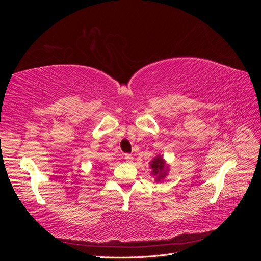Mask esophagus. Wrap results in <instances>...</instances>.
Returning a JSON list of instances; mask_svg holds the SVG:
<instances>
[{
	"instance_id": "34e87169",
	"label": "esophagus",
	"mask_w": 261,
	"mask_h": 261,
	"mask_svg": "<svg viewBox=\"0 0 261 261\" xmlns=\"http://www.w3.org/2000/svg\"><path fill=\"white\" fill-rule=\"evenodd\" d=\"M124 159L126 160V162L132 163V162H133V160H134V158H133V155H132V154H125Z\"/></svg>"
}]
</instances>
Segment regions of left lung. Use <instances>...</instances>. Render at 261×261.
<instances>
[{"label": "left lung", "mask_w": 261, "mask_h": 261, "mask_svg": "<svg viewBox=\"0 0 261 261\" xmlns=\"http://www.w3.org/2000/svg\"><path fill=\"white\" fill-rule=\"evenodd\" d=\"M150 168L152 170L151 174L155 176V180H160L168 175L169 165L165 164V161L161 155H156L154 159L150 162Z\"/></svg>", "instance_id": "1"}]
</instances>
